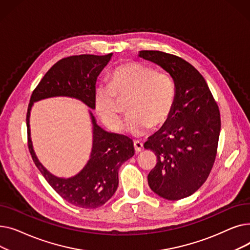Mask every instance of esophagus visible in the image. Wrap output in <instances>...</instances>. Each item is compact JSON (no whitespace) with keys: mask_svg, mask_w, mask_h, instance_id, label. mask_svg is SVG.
<instances>
[{"mask_svg":"<svg viewBox=\"0 0 250 250\" xmlns=\"http://www.w3.org/2000/svg\"><path fill=\"white\" fill-rule=\"evenodd\" d=\"M134 148H135V151H136L137 153L142 152V151L144 150L143 143L140 142V141H135V142H134Z\"/></svg>","mask_w":250,"mask_h":250,"instance_id":"obj_1","label":"esophagus"}]
</instances>
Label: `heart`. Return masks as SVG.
Returning a JSON list of instances; mask_svg holds the SVG:
<instances>
[{"label": "heart", "mask_w": 250, "mask_h": 250, "mask_svg": "<svg viewBox=\"0 0 250 250\" xmlns=\"http://www.w3.org/2000/svg\"><path fill=\"white\" fill-rule=\"evenodd\" d=\"M176 98L172 77L141 62L118 65L110 74L108 87L99 86L94 93V108L100 121L116 132L122 125L120 102L129 101L130 113L125 130L142 137L150 127L164 125L171 116Z\"/></svg>", "instance_id": "1"}]
</instances>
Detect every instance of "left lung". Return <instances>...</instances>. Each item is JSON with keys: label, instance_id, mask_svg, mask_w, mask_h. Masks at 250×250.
Masks as SVG:
<instances>
[{"label": "left lung", "instance_id": "8db88e82", "mask_svg": "<svg viewBox=\"0 0 250 250\" xmlns=\"http://www.w3.org/2000/svg\"><path fill=\"white\" fill-rule=\"evenodd\" d=\"M172 77L176 98L168 123L145 143L157 156L148 175L151 189L163 199L191 195L207 180L217 156L221 117L208 86L192 64L159 50H141Z\"/></svg>", "mask_w": 250, "mask_h": 250}]
</instances>
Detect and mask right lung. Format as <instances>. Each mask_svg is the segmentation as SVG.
Returning <instances> with one entry per match:
<instances>
[{
    "label": "right lung",
    "mask_w": 250,
    "mask_h": 250,
    "mask_svg": "<svg viewBox=\"0 0 250 250\" xmlns=\"http://www.w3.org/2000/svg\"><path fill=\"white\" fill-rule=\"evenodd\" d=\"M111 57L112 54L79 55L57 62L33 90L26 115L28 149L34 164L63 200L83 208L101 207L113 195L118 186V169L134 155L133 141L124 135L105 132L90 112L93 125V147L90 159L76 176L60 178L47 171L33 151L29 128L30 109L33 102L54 96L74 97L94 109L97 77Z\"/></svg>",
    "instance_id": "right-lung-1"
}]
</instances>
